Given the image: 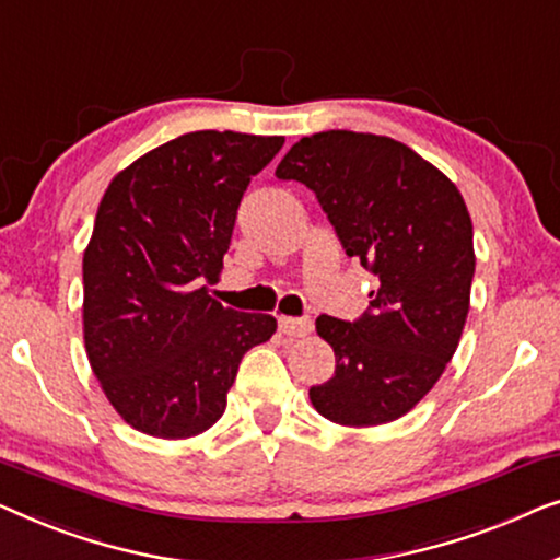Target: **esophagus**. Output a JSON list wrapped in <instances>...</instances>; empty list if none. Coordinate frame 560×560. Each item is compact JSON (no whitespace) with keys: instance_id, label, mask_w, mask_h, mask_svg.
I'll return each instance as SVG.
<instances>
[{"instance_id":"esophagus-1","label":"esophagus","mask_w":560,"mask_h":560,"mask_svg":"<svg viewBox=\"0 0 560 560\" xmlns=\"http://www.w3.org/2000/svg\"><path fill=\"white\" fill-rule=\"evenodd\" d=\"M279 329L287 337H291V340H294V337H306L312 332V319H306V317H302V319L279 317Z\"/></svg>"}]
</instances>
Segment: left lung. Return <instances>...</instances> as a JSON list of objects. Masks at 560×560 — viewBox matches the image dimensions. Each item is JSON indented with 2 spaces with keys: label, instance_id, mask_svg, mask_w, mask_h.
<instances>
[{
  "label": "left lung",
  "instance_id": "8db88e82",
  "mask_svg": "<svg viewBox=\"0 0 560 560\" xmlns=\"http://www.w3.org/2000/svg\"><path fill=\"white\" fill-rule=\"evenodd\" d=\"M277 177L314 190L348 256L377 277L358 322L317 317L337 365L310 388L312 406L340 427L396 421L434 388L462 340L475 277L467 202L411 147L345 129L299 139Z\"/></svg>",
  "mask_w": 560,
  "mask_h": 560
}]
</instances>
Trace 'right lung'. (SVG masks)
I'll return each instance as SVG.
<instances>
[{
    "mask_svg": "<svg viewBox=\"0 0 560 560\" xmlns=\"http://www.w3.org/2000/svg\"><path fill=\"white\" fill-rule=\"evenodd\" d=\"M283 137L190 131L108 183L83 250V340L116 413L141 434L190 439L225 411L243 355L277 319L208 294L235 212Z\"/></svg>",
    "mask_w": 560,
    "mask_h": 560,
    "instance_id": "1",
    "label": "right lung"
}]
</instances>
